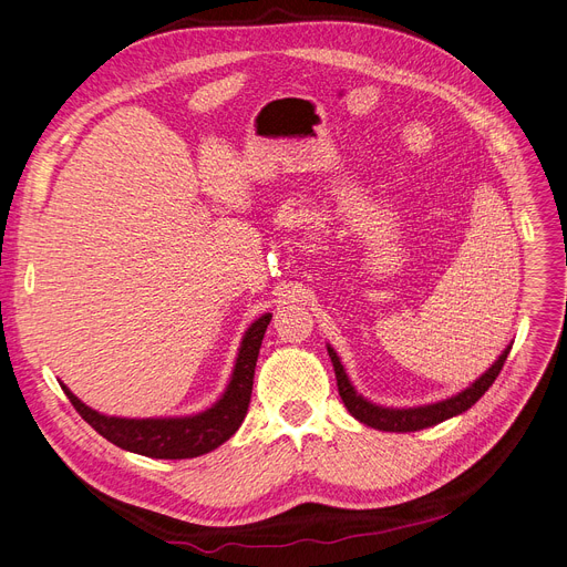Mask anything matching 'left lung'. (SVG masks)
<instances>
[{"label":"left lung","mask_w":567,"mask_h":567,"mask_svg":"<svg viewBox=\"0 0 567 567\" xmlns=\"http://www.w3.org/2000/svg\"><path fill=\"white\" fill-rule=\"evenodd\" d=\"M509 349L507 347L503 351V355L497 358L493 365L488 368L486 374H482L477 381L472 383L470 389H465L463 393L449 398V400H442V402H435V404H425V406H414V410H386V406H377L372 402H368L365 398H360L353 386L349 383V377L342 368V362H339L337 353L328 347V353H330V360H332V368H334V377H337V389H339V395H342L347 410L365 425H372L377 430H386V433H414V430H423V427H430V425H437L451 416L456 414H463L465 410H470V406L477 402L491 386L495 377L501 374L505 360L509 355Z\"/></svg>","instance_id":"8db88e82"}]
</instances>
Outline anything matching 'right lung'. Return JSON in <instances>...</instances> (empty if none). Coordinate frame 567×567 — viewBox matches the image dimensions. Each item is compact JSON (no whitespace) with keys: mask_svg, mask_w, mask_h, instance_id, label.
<instances>
[{"mask_svg":"<svg viewBox=\"0 0 567 567\" xmlns=\"http://www.w3.org/2000/svg\"><path fill=\"white\" fill-rule=\"evenodd\" d=\"M269 321H271V313H265L246 330L228 391H225V395L212 406V410L202 412L197 416H188V419L104 416L85 406L70 389L64 386V383H60V386L83 421L93 425L97 433L106 437L111 444L132 451V454H142L148 458H169V461L209 454V451H214L216 446H220L225 440H230L237 433V427L241 425L248 412V402H251V391H254L256 360H258L260 344Z\"/></svg>","mask_w":567,"mask_h":567,"instance_id":"1","label":"right lung"}]
</instances>
